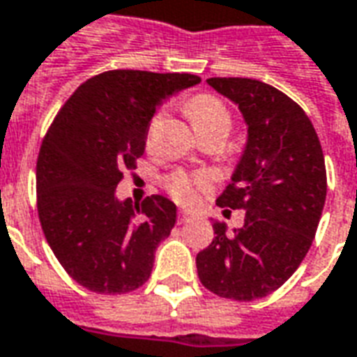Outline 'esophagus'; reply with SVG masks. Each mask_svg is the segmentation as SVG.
Instances as JSON below:
<instances>
[{"instance_id": "1", "label": "esophagus", "mask_w": 357, "mask_h": 357, "mask_svg": "<svg viewBox=\"0 0 357 357\" xmlns=\"http://www.w3.org/2000/svg\"><path fill=\"white\" fill-rule=\"evenodd\" d=\"M193 220V216L189 214V212H185V210H181L178 214V222L179 224H187V222H191Z\"/></svg>"}]
</instances>
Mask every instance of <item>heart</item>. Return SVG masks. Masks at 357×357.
Returning a JSON list of instances; mask_svg holds the SVG:
<instances>
[{"mask_svg":"<svg viewBox=\"0 0 357 357\" xmlns=\"http://www.w3.org/2000/svg\"><path fill=\"white\" fill-rule=\"evenodd\" d=\"M185 112L191 124L197 132L206 128H222L229 132L231 118L224 107V102L212 97V95H197L189 99L185 105ZM156 120L151 126V132L155 130ZM208 187V178L202 174H187V172H174L166 178V189L168 193L181 204H195L199 199V193Z\"/></svg>","mask_w":357,"mask_h":357,"instance_id":"heart-1","label":"heart"}]
</instances>
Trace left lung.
Listing matches in <instances>:
<instances>
[{"label":"left lung","mask_w":357,"mask_h":357,"mask_svg":"<svg viewBox=\"0 0 357 357\" xmlns=\"http://www.w3.org/2000/svg\"><path fill=\"white\" fill-rule=\"evenodd\" d=\"M206 82L239 107L247 124L245 151L216 201L247 214L233 233L214 220L197 271L218 296L248 302L277 291L312 247L327 197L325 158L310 118L283 91L252 78Z\"/></svg>","instance_id":"left-lung-1"}]
</instances>
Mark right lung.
I'll return each instance as SVG.
<instances>
[{
  "label": "right lung",
  "instance_id": "add662e5",
  "mask_svg": "<svg viewBox=\"0 0 357 357\" xmlns=\"http://www.w3.org/2000/svg\"><path fill=\"white\" fill-rule=\"evenodd\" d=\"M199 82L195 74L109 70L84 82L53 120L36 166L38 214L53 255L88 291L124 294L151 277L178 208L162 195L120 201L116 185L145 153L156 109Z\"/></svg>",
  "mask_w": 357,
  "mask_h": 357
}]
</instances>
